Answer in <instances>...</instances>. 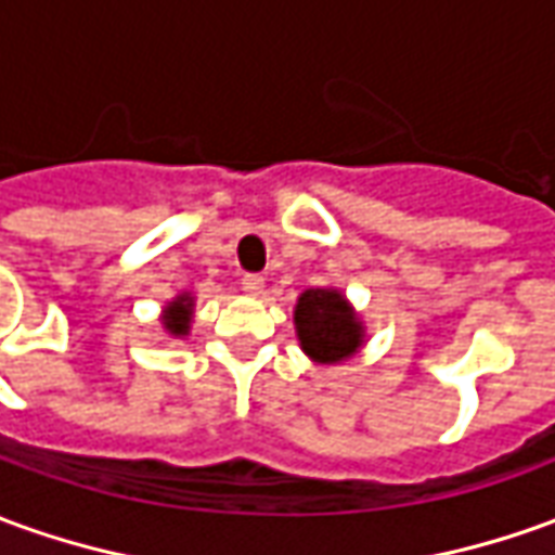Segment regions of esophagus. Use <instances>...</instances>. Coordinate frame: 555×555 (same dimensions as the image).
<instances>
[{"label":"esophagus","instance_id":"obj_1","mask_svg":"<svg viewBox=\"0 0 555 555\" xmlns=\"http://www.w3.org/2000/svg\"><path fill=\"white\" fill-rule=\"evenodd\" d=\"M241 286H244V293H247V296H262V289H266V281H262L259 274H244Z\"/></svg>","mask_w":555,"mask_h":555}]
</instances>
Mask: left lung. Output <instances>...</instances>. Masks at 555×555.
I'll use <instances>...</instances> for the list:
<instances>
[{
	"label": "left lung",
	"mask_w": 555,
	"mask_h": 555,
	"mask_svg": "<svg viewBox=\"0 0 555 555\" xmlns=\"http://www.w3.org/2000/svg\"><path fill=\"white\" fill-rule=\"evenodd\" d=\"M293 326L305 357L317 365H338L365 347V323L338 286H311L293 308Z\"/></svg>",
	"instance_id": "obj_1"
}]
</instances>
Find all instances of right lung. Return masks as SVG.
<instances>
[{
    "mask_svg": "<svg viewBox=\"0 0 555 555\" xmlns=\"http://www.w3.org/2000/svg\"><path fill=\"white\" fill-rule=\"evenodd\" d=\"M193 317H196V296L193 293H178L175 299L166 301L159 323L168 338H186L190 326H193Z\"/></svg>",
    "mask_w": 555,
    "mask_h": 555,
    "instance_id": "obj_1",
    "label": "right lung"
}]
</instances>
